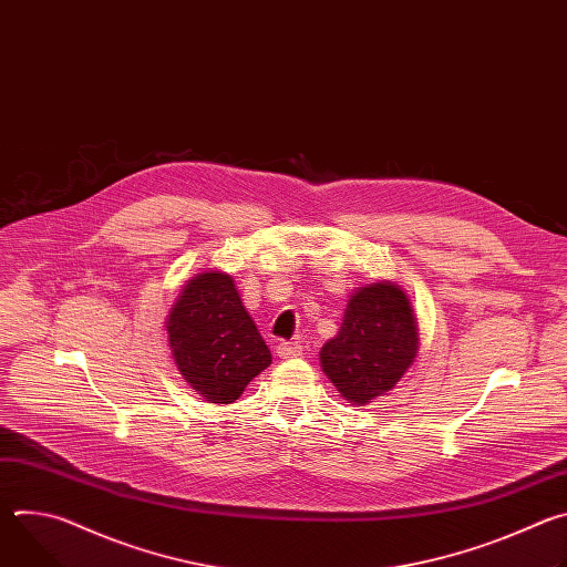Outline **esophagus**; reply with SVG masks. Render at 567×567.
<instances>
[{"instance_id":"1","label":"esophagus","mask_w":567,"mask_h":567,"mask_svg":"<svg viewBox=\"0 0 567 567\" xmlns=\"http://www.w3.org/2000/svg\"><path fill=\"white\" fill-rule=\"evenodd\" d=\"M278 357L280 359H296L302 354V346L298 341H282L278 348H276Z\"/></svg>"}]
</instances>
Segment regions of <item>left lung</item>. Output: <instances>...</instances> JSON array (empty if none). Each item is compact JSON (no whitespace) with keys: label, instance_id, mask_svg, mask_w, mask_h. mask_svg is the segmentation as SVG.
Wrapping results in <instances>:
<instances>
[{"label":"left lung","instance_id":"1","mask_svg":"<svg viewBox=\"0 0 567 567\" xmlns=\"http://www.w3.org/2000/svg\"><path fill=\"white\" fill-rule=\"evenodd\" d=\"M417 350L411 298L396 282L377 280L352 291L341 330L320 348V368L343 399L365 406L399 383Z\"/></svg>","mask_w":567,"mask_h":567}]
</instances>
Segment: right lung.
<instances>
[{"label":"right lung","instance_id":"obj_1","mask_svg":"<svg viewBox=\"0 0 567 567\" xmlns=\"http://www.w3.org/2000/svg\"><path fill=\"white\" fill-rule=\"evenodd\" d=\"M179 374L210 403L235 401L271 365V352L241 305L235 280L217 269L195 274L166 318Z\"/></svg>","mask_w":567,"mask_h":567}]
</instances>
